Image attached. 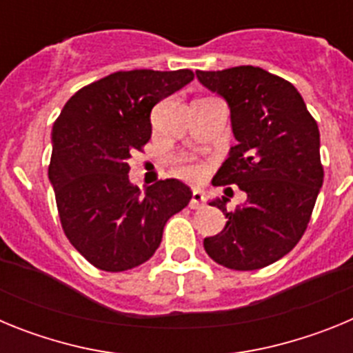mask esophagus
Returning <instances> with one entry per match:
<instances>
[{
    "mask_svg": "<svg viewBox=\"0 0 353 353\" xmlns=\"http://www.w3.org/2000/svg\"><path fill=\"white\" fill-rule=\"evenodd\" d=\"M205 205V196L201 191H194L192 192V198L191 201H189V207L192 208V210H196V208H201Z\"/></svg>",
    "mask_w": 353,
    "mask_h": 353,
    "instance_id": "obj_1",
    "label": "esophagus"
}]
</instances>
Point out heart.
Masks as SVG:
<instances>
[{
    "label": "heart",
    "instance_id": "heart-1",
    "mask_svg": "<svg viewBox=\"0 0 353 353\" xmlns=\"http://www.w3.org/2000/svg\"><path fill=\"white\" fill-rule=\"evenodd\" d=\"M179 171L183 174V176H187V179H199L201 174H203V170L199 166H196V164H192V162H189L187 159H180L179 161Z\"/></svg>",
    "mask_w": 353,
    "mask_h": 353
}]
</instances>
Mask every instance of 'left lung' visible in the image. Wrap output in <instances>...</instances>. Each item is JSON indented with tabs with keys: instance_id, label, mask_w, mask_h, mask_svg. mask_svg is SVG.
Instances as JSON below:
<instances>
[{
	"instance_id": "obj_1",
	"label": "left lung",
	"mask_w": 353,
	"mask_h": 353,
	"mask_svg": "<svg viewBox=\"0 0 353 353\" xmlns=\"http://www.w3.org/2000/svg\"><path fill=\"white\" fill-rule=\"evenodd\" d=\"M199 83L224 97L232 113V146L214 185H239L244 207L226 210V226L203 240L215 263L256 270L288 254L310 224L323 183L320 130L292 83L252 65L196 72ZM226 191H232L228 187Z\"/></svg>"
}]
</instances>
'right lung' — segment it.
<instances>
[{
	"label": "right lung",
	"mask_w": 353,
	"mask_h": 353,
	"mask_svg": "<svg viewBox=\"0 0 353 353\" xmlns=\"http://www.w3.org/2000/svg\"><path fill=\"white\" fill-rule=\"evenodd\" d=\"M192 79L189 68L114 72L74 93L56 118L49 180L61 228L97 269L123 272L150 260L164 224L191 201L174 179L141 196L129 159L150 141L152 108Z\"/></svg>",
	"instance_id": "right-lung-1"
}]
</instances>
